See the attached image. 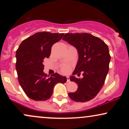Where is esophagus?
<instances>
[{"label": "esophagus", "instance_id": "34e87169", "mask_svg": "<svg viewBox=\"0 0 129 129\" xmlns=\"http://www.w3.org/2000/svg\"><path fill=\"white\" fill-rule=\"evenodd\" d=\"M67 82H70V81L69 76H67Z\"/></svg>", "mask_w": 129, "mask_h": 129}]
</instances>
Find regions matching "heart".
Segmentation results:
<instances>
[{"instance_id":"b5f03b06","label":"heart","mask_w":129,"mask_h":129,"mask_svg":"<svg viewBox=\"0 0 129 129\" xmlns=\"http://www.w3.org/2000/svg\"><path fill=\"white\" fill-rule=\"evenodd\" d=\"M62 70L64 73H68L70 71V67L69 66H64L62 68Z\"/></svg>"}]
</instances>
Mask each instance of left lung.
I'll use <instances>...</instances> for the list:
<instances>
[{"instance_id":"obj_1","label":"left lung","mask_w":129,"mask_h":129,"mask_svg":"<svg viewBox=\"0 0 129 129\" xmlns=\"http://www.w3.org/2000/svg\"><path fill=\"white\" fill-rule=\"evenodd\" d=\"M62 39L77 49L78 60L70 76L71 81L78 84L77 91L69 96L76 102L92 100L100 91L109 72L110 55L107 44L99 38L88 33H66ZM82 72V79L75 78Z\"/></svg>"}]
</instances>
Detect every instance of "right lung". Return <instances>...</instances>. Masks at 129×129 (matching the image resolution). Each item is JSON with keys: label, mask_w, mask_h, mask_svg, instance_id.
<instances>
[{"label": "right lung", "mask_w": 129, "mask_h": 129, "mask_svg": "<svg viewBox=\"0 0 129 129\" xmlns=\"http://www.w3.org/2000/svg\"><path fill=\"white\" fill-rule=\"evenodd\" d=\"M63 35L36 33L23 40L16 51V68L19 82L26 96L33 100H48L56 84L66 82V76L56 73L48 78L43 71L44 59L50 57L51 47Z\"/></svg>", "instance_id": "right-lung-1"}]
</instances>
